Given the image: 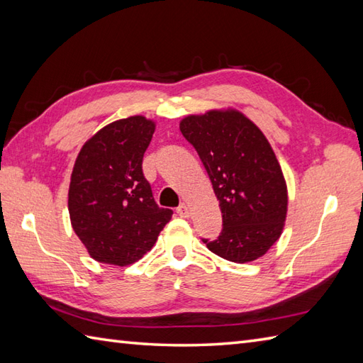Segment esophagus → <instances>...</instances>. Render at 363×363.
Returning a JSON list of instances; mask_svg holds the SVG:
<instances>
[{
	"instance_id": "obj_1",
	"label": "esophagus",
	"mask_w": 363,
	"mask_h": 363,
	"mask_svg": "<svg viewBox=\"0 0 363 363\" xmlns=\"http://www.w3.org/2000/svg\"><path fill=\"white\" fill-rule=\"evenodd\" d=\"M176 212L179 213V217H182V218H189L190 217V207L186 203H182L179 207H177Z\"/></svg>"
}]
</instances>
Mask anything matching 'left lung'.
I'll use <instances>...</instances> for the list:
<instances>
[{"mask_svg":"<svg viewBox=\"0 0 363 363\" xmlns=\"http://www.w3.org/2000/svg\"><path fill=\"white\" fill-rule=\"evenodd\" d=\"M179 129L199 154L223 215L217 240L203 242L235 264L262 257L281 237L289 204L287 184L267 137L235 109L189 115Z\"/></svg>","mask_w":363,"mask_h":363,"instance_id":"1","label":"left lung"}]
</instances>
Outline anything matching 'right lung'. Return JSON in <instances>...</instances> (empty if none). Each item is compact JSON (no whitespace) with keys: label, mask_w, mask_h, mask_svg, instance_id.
Returning <instances> with one entry per match:
<instances>
[{"label":"right lung","mask_w":363,"mask_h":363,"mask_svg":"<svg viewBox=\"0 0 363 363\" xmlns=\"http://www.w3.org/2000/svg\"><path fill=\"white\" fill-rule=\"evenodd\" d=\"M156 123L143 115L112 121L84 143L76 157L68 212L91 259L126 267L156 243L173 211L152 198L142 172Z\"/></svg>","instance_id":"obj_1"}]
</instances>
